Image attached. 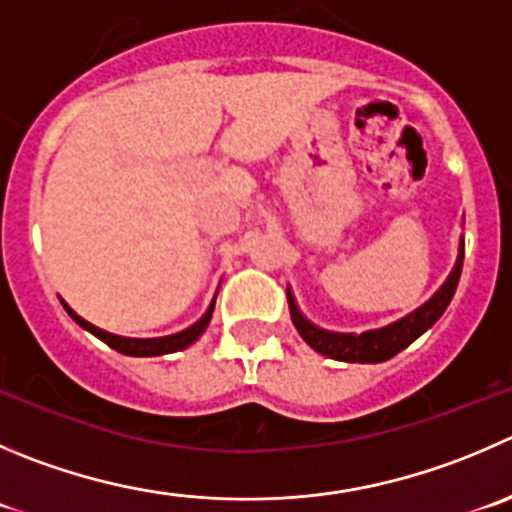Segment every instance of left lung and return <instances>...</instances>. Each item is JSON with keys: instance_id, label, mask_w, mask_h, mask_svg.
<instances>
[{"instance_id": "obj_1", "label": "left lung", "mask_w": 512, "mask_h": 512, "mask_svg": "<svg viewBox=\"0 0 512 512\" xmlns=\"http://www.w3.org/2000/svg\"><path fill=\"white\" fill-rule=\"evenodd\" d=\"M462 256H465V243H460V253H457V264L452 269V274L447 276V281L442 284V289L432 296L427 304H422L420 309L412 311L405 319L394 321V324L384 326V329H374V332L364 334H337V332H324L319 326H314L311 321H306L301 316L299 306H296L294 296L289 291V311L291 321H294L296 332L301 334L306 344L311 349H316L324 357L339 359V362H359V364H377L387 362L394 354H399L402 349L410 347L420 334H425L442 314H445L447 304L452 301V294L457 289V281H460L462 271Z\"/></svg>"}]
</instances>
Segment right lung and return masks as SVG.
<instances>
[{
	"label": "right lung",
	"instance_id": "obj_1",
	"mask_svg": "<svg viewBox=\"0 0 512 512\" xmlns=\"http://www.w3.org/2000/svg\"><path fill=\"white\" fill-rule=\"evenodd\" d=\"M213 304H216V299H213ZM213 304L208 306V311L201 316V319L196 321V324L188 326L186 332H178V334H173V337H158V339L115 337V334L102 332V329L92 326L90 321H85V319H82V316H77L75 311H72L67 304H62V306H65L67 314H70L72 319H75L77 324L82 326V329H87V332H90V334H95L97 339H102V342H105L107 347H113L115 352L128 354V357H160V354L180 352V349L191 347V344L196 342V339L201 337L203 332H206V326H208V321H211V314H213Z\"/></svg>",
	"mask_w": 512,
	"mask_h": 512
}]
</instances>
